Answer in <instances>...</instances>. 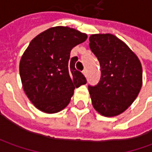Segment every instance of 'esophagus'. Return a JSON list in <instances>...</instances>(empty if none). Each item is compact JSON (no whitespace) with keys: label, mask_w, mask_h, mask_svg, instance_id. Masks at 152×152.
<instances>
[{"label":"esophagus","mask_w":152,"mask_h":152,"mask_svg":"<svg viewBox=\"0 0 152 152\" xmlns=\"http://www.w3.org/2000/svg\"><path fill=\"white\" fill-rule=\"evenodd\" d=\"M82 73H83V74H84L85 76H86V73H87V70H86V69H84Z\"/></svg>","instance_id":"1"}]
</instances>
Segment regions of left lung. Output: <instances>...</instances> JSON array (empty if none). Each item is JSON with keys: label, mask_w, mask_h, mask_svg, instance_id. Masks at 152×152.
Listing matches in <instances>:
<instances>
[{"label": "left lung", "mask_w": 152, "mask_h": 152, "mask_svg": "<svg viewBox=\"0 0 152 152\" xmlns=\"http://www.w3.org/2000/svg\"><path fill=\"white\" fill-rule=\"evenodd\" d=\"M90 47L101 66V80L89 85L93 107L104 117H115L128 109L142 86V66L135 53L111 34L90 37Z\"/></svg>", "instance_id": "1"}]
</instances>
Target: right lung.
Segmentation results:
<instances>
[{"label": "right lung", "mask_w": 152, "mask_h": 152, "mask_svg": "<svg viewBox=\"0 0 152 152\" xmlns=\"http://www.w3.org/2000/svg\"><path fill=\"white\" fill-rule=\"evenodd\" d=\"M87 34L69 27L50 28L33 39L22 56L19 73L23 91L35 107L56 113L67 107L75 88L86 84L76 70L77 57L70 59L74 46Z\"/></svg>", "instance_id": "obj_1"}]
</instances>
